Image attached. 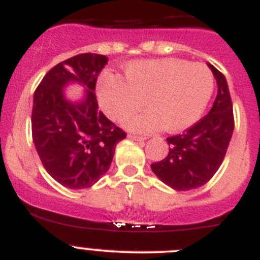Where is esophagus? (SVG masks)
Instances as JSON below:
<instances>
[{"mask_svg":"<svg viewBox=\"0 0 260 260\" xmlns=\"http://www.w3.org/2000/svg\"><path fill=\"white\" fill-rule=\"evenodd\" d=\"M128 139H132V141H135V142H143L146 138L143 137H138V135H134V134H128L127 135Z\"/></svg>","mask_w":260,"mask_h":260,"instance_id":"esophagus-1","label":"esophagus"}]
</instances>
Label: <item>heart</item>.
I'll return each instance as SVG.
<instances>
[{
    "instance_id": "b5f03b06",
    "label": "heart",
    "mask_w": 260,
    "mask_h": 260,
    "mask_svg": "<svg viewBox=\"0 0 260 260\" xmlns=\"http://www.w3.org/2000/svg\"><path fill=\"white\" fill-rule=\"evenodd\" d=\"M125 79L103 73L96 91L100 107L118 121L144 104L150 109L123 119L132 132L151 133L162 127L182 132L194 125L207 108L215 89L212 71L203 63L180 58L138 59L126 63Z\"/></svg>"
}]
</instances>
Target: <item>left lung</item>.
I'll list each match as a JSON object with an SVG mask.
<instances>
[{
	"label": "left lung",
	"instance_id": "obj_1",
	"mask_svg": "<svg viewBox=\"0 0 260 260\" xmlns=\"http://www.w3.org/2000/svg\"><path fill=\"white\" fill-rule=\"evenodd\" d=\"M217 83V95L207 116L185 133L167 138L169 152L151 169L177 191L197 189L213 177L228 150L234 128L233 105L224 75L207 63Z\"/></svg>",
	"mask_w": 260,
	"mask_h": 260
}]
</instances>
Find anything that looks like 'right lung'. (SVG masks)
Instances as JSON below:
<instances>
[{"instance_id": "obj_1", "label": "right lung", "mask_w": 260, "mask_h": 260, "mask_svg": "<svg viewBox=\"0 0 260 260\" xmlns=\"http://www.w3.org/2000/svg\"><path fill=\"white\" fill-rule=\"evenodd\" d=\"M108 57L82 53L50 69L34 93L32 139L45 171L69 189H86L104 176L126 133L99 110L96 80ZM79 84L85 95L66 98L65 86Z\"/></svg>"}]
</instances>
